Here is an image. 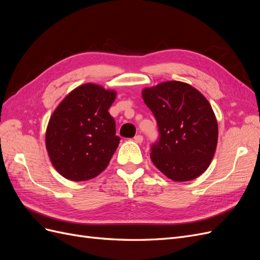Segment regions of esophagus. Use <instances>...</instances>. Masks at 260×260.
<instances>
[{
	"instance_id": "obj_1",
	"label": "esophagus",
	"mask_w": 260,
	"mask_h": 260,
	"mask_svg": "<svg viewBox=\"0 0 260 260\" xmlns=\"http://www.w3.org/2000/svg\"><path fill=\"white\" fill-rule=\"evenodd\" d=\"M135 141H136V142L137 143H139V144H141V143H142L143 142V137L142 136H136L135 137Z\"/></svg>"
}]
</instances>
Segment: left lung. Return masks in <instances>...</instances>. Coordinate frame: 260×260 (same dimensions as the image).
Listing matches in <instances>:
<instances>
[{
  "instance_id": "1",
  "label": "left lung",
  "mask_w": 260,
  "mask_h": 260,
  "mask_svg": "<svg viewBox=\"0 0 260 260\" xmlns=\"http://www.w3.org/2000/svg\"><path fill=\"white\" fill-rule=\"evenodd\" d=\"M142 98L159 129L151 152L156 168L176 182L204 174L218 143V123L207 99L191 84L175 80L143 89Z\"/></svg>"
}]
</instances>
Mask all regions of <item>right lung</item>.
<instances>
[{"label": "right lung", "instance_id": "1", "mask_svg": "<svg viewBox=\"0 0 260 260\" xmlns=\"http://www.w3.org/2000/svg\"><path fill=\"white\" fill-rule=\"evenodd\" d=\"M115 90L84 83L68 93L53 112L45 132V146L53 167L72 181L98 177L119 145L108 109Z\"/></svg>", "mask_w": 260, "mask_h": 260}]
</instances>
